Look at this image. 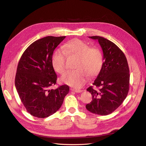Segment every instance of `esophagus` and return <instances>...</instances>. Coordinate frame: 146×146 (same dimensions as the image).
I'll list each match as a JSON object with an SVG mask.
<instances>
[{
	"label": "esophagus",
	"instance_id": "obj_1",
	"mask_svg": "<svg viewBox=\"0 0 146 146\" xmlns=\"http://www.w3.org/2000/svg\"><path fill=\"white\" fill-rule=\"evenodd\" d=\"M71 90L73 91V92H76V93H80V92H82L83 91V90H81V89H75V88H72V89H71Z\"/></svg>",
	"mask_w": 146,
	"mask_h": 146
}]
</instances>
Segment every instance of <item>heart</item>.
<instances>
[{"label":"heart","mask_w":146,"mask_h":146,"mask_svg":"<svg viewBox=\"0 0 146 146\" xmlns=\"http://www.w3.org/2000/svg\"><path fill=\"white\" fill-rule=\"evenodd\" d=\"M63 51L57 50L52 58L55 71L63 74L66 71V54L77 58L76 70L66 72L61 81L75 88H81L89 80V76L95 77L101 72L104 64L102 51L98 47H90L87 43L74 39L65 43Z\"/></svg>","instance_id":"obj_1"}]
</instances>
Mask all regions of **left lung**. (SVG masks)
Wrapping results in <instances>:
<instances>
[{
  "label": "left lung",
  "instance_id": "left-lung-1",
  "mask_svg": "<svg viewBox=\"0 0 146 146\" xmlns=\"http://www.w3.org/2000/svg\"><path fill=\"white\" fill-rule=\"evenodd\" d=\"M89 38L98 40L104 53V64L93 85L87 90L92 101L86 105L92 113L106 115L113 112L123 102L129 90V70L124 52L112 41L99 36Z\"/></svg>",
  "mask_w": 146,
  "mask_h": 146
}]
</instances>
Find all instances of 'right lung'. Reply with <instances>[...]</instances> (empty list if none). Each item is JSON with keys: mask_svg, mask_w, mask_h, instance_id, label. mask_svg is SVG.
Instances as JSON below:
<instances>
[{"mask_svg": "<svg viewBox=\"0 0 146 146\" xmlns=\"http://www.w3.org/2000/svg\"><path fill=\"white\" fill-rule=\"evenodd\" d=\"M65 38L48 36L38 40L19 61L15 87L27 111L34 117L44 118L56 112L69 92L66 85L50 89L57 79L52 64L53 52Z\"/></svg>", "mask_w": 146, "mask_h": 146, "instance_id": "right-lung-1", "label": "right lung"}]
</instances>
